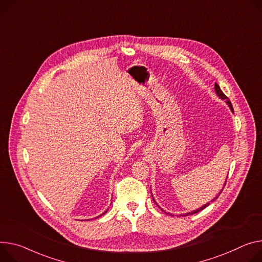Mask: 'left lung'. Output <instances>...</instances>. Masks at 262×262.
<instances>
[{"label": "left lung", "instance_id": "obj_1", "mask_svg": "<svg viewBox=\"0 0 262 262\" xmlns=\"http://www.w3.org/2000/svg\"><path fill=\"white\" fill-rule=\"evenodd\" d=\"M214 89H215V93H216V95H217V96H219V97H220V98H221V99H222V100H226V103H227V104H228V105H229V107H230V110H231V111H232V112H233V113H234V111H233V106H232V103H231V102H230V100H229V99H228V97H227V96H226V95H225V94H224V93H223V91H222V90H221V88H220V85H219V84H217V83H215V86H214ZM227 178H228V177H227ZM226 180H227V179H226ZM226 182H227V181H226ZM226 182H225V185H226ZM225 185H224V187H225ZM224 187H223V189H222V190H221V192H220V193H219V195H216V196H215V198H214V199H213V200H211V202H214V201H215V200H216V199H217V198H219V196H220V194H221V193H222V191H223V190H224ZM154 201H155V200H154ZM155 203H156V201H155ZM156 204H157V203H156ZM209 204H210V203H207V204H206V205H204V206H202V207H201V208H199V209H196V210H193V211H191V212H188V213H185V214H182V215H183V216H187V215H192V214H195V213H198V212H200V211H201V210H203V209H205V208H206V207H207V206H209ZM157 205H158V204H157ZM163 211H164V210H163ZM164 212H165V211H164ZM165 213H166V212H165Z\"/></svg>", "mask_w": 262, "mask_h": 262}]
</instances>
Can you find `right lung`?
<instances>
[{"label": "right lung", "instance_id": "1", "mask_svg": "<svg viewBox=\"0 0 262 262\" xmlns=\"http://www.w3.org/2000/svg\"><path fill=\"white\" fill-rule=\"evenodd\" d=\"M107 210H108V209H107ZM107 210H106V211H105V212H104V213H102V214H101V215H103V214H105V213H106V212H107ZM101 215H99V216H101ZM99 216H97V217H99Z\"/></svg>", "mask_w": 262, "mask_h": 262}]
</instances>
